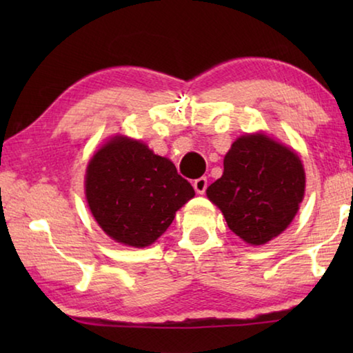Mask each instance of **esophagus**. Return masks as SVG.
Instances as JSON below:
<instances>
[{
  "label": "esophagus",
  "instance_id": "34e87169",
  "mask_svg": "<svg viewBox=\"0 0 353 353\" xmlns=\"http://www.w3.org/2000/svg\"><path fill=\"white\" fill-rule=\"evenodd\" d=\"M207 185H208L207 177H199V179H196V181L193 182V187L196 190V193H199V194H204L205 193Z\"/></svg>",
  "mask_w": 353,
  "mask_h": 353
}]
</instances>
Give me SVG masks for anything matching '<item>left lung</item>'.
Returning a JSON list of instances; mask_svg holds the SVG:
<instances>
[{"instance_id":"1","label":"left lung","mask_w":353,"mask_h":353,"mask_svg":"<svg viewBox=\"0 0 353 353\" xmlns=\"http://www.w3.org/2000/svg\"><path fill=\"white\" fill-rule=\"evenodd\" d=\"M305 191L297 154L266 135H243L224 157V172L207 188L229 229L249 244H265L296 216Z\"/></svg>"}]
</instances>
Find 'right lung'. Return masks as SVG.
Masks as SVG:
<instances>
[{
    "label": "right lung",
    "mask_w": 353,
    "mask_h": 353,
    "mask_svg": "<svg viewBox=\"0 0 353 353\" xmlns=\"http://www.w3.org/2000/svg\"><path fill=\"white\" fill-rule=\"evenodd\" d=\"M85 194L107 235L128 246L145 248L168 229L194 190L168 159L140 141L117 137L88 163Z\"/></svg>",
    "instance_id": "right-lung-1"
}]
</instances>
